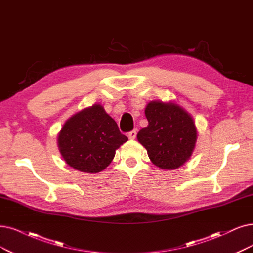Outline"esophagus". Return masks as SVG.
<instances>
[{"instance_id":"obj_1","label":"esophagus","mask_w":253,"mask_h":253,"mask_svg":"<svg viewBox=\"0 0 253 253\" xmlns=\"http://www.w3.org/2000/svg\"><path fill=\"white\" fill-rule=\"evenodd\" d=\"M128 137H129V139H134L136 137V130H132V131H130L128 133Z\"/></svg>"}]
</instances>
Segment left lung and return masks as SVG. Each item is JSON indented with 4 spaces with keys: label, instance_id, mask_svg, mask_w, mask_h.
Instances as JSON below:
<instances>
[{
    "label": "left lung",
    "instance_id": "8db88e82",
    "mask_svg": "<svg viewBox=\"0 0 253 253\" xmlns=\"http://www.w3.org/2000/svg\"><path fill=\"white\" fill-rule=\"evenodd\" d=\"M148 126L139 130L137 141L153 165L175 170L190 160L197 142L193 117L174 102L150 101L145 108Z\"/></svg>",
    "mask_w": 253,
    "mask_h": 253
}]
</instances>
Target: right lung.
I'll list each match as a JSON object with an SVG mask.
<instances>
[{
    "label": "right lung",
    "mask_w": 253,
    "mask_h": 253,
    "mask_svg": "<svg viewBox=\"0 0 253 253\" xmlns=\"http://www.w3.org/2000/svg\"><path fill=\"white\" fill-rule=\"evenodd\" d=\"M128 141L101 104L84 108L65 121L57 136L59 152L73 169L95 174L109 166Z\"/></svg>",
    "instance_id": "obj_1"
}]
</instances>
